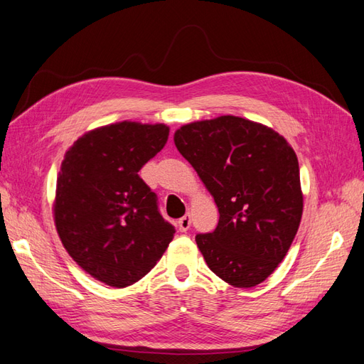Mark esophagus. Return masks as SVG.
I'll list each match as a JSON object with an SVG mask.
<instances>
[{
	"mask_svg": "<svg viewBox=\"0 0 364 364\" xmlns=\"http://www.w3.org/2000/svg\"><path fill=\"white\" fill-rule=\"evenodd\" d=\"M190 225H191V216H190V213L182 216L181 220L177 221V228H179L181 232H187L190 229Z\"/></svg>",
	"mask_w": 364,
	"mask_h": 364,
	"instance_id": "1",
	"label": "esophagus"
}]
</instances>
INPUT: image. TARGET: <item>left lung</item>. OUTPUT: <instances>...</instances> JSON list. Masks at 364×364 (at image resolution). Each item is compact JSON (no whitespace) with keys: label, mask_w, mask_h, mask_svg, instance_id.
<instances>
[{"label":"left lung","mask_w":364,"mask_h":364,"mask_svg":"<svg viewBox=\"0 0 364 364\" xmlns=\"http://www.w3.org/2000/svg\"><path fill=\"white\" fill-rule=\"evenodd\" d=\"M174 144L220 212L215 232L196 237L207 266L235 288L262 284L291 247L304 212L291 144L274 129L233 115L183 124Z\"/></svg>","instance_id":"left-lung-1"}]
</instances>
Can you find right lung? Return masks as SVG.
Returning <instances> with one entry per match:
<instances>
[{"instance_id": "1", "label": "right lung", "mask_w": 364, "mask_h": 364, "mask_svg": "<svg viewBox=\"0 0 364 364\" xmlns=\"http://www.w3.org/2000/svg\"><path fill=\"white\" fill-rule=\"evenodd\" d=\"M166 124L121 121L80 135L63 156L53 216L80 268L114 288L134 285L174 238L156 193L139 176L168 141Z\"/></svg>"}]
</instances>
